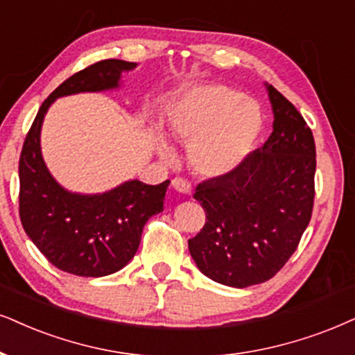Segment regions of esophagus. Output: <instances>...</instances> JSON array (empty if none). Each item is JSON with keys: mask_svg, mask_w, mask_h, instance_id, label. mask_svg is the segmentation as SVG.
I'll list each match as a JSON object with an SVG mask.
<instances>
[{"mask_svg": "<svg viewBox=\"0 0 355 355\" xmlns=\"http://www.w3.org/2000/svg\"><path fill=\"white\" fill-rule=\"evenodd\" d=\"M172 188L175 191L182 193V195H187V196L191 195V185L188 182L182 180V178H175V180H172Z\"/></svg>", "mask_w": 355, "mask_h": 355, "instance_id": "34e87169", "label": "esophagus"}]
</instances>
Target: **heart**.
I'll return each mask as SVG.
<instances>
[{
	"instance_id": "obj_1",
	"label": "heart",
	"mask_w": 355,
	"mask_h": 355,
	"mask_svg": "<svg viewBox=\"0 0 355 355\" xmlns=\"http://www.w3.org/2000/svg\"><path fill=\"white\" fill-rule=\"evenodd\" d=\"M173 137L188 142V164L208 178L230 175L252 154L263 128L259 103L221 83H200L183 89L167 111ZM157 152L168 159L170 149L157 139Z\"/></svg>"
}]
</instances>
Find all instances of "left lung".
<instances>
[{
	"mask_svg": "<svg viewBox=\"0 0 355 355\" xmlns=\"http://www.w3.org/2000/svg\"><path fill=\"white\" fill-rule=\"evenodd\" d=\"M272 134L230 175L196 187L206 224L188 241L201 273L245 288L267 282L291 257L308 227L315 198L316 149L297 107L266 83Z\"/></svg>",
	"mask_w": 355,
	"mask_h": 355,
	"instance_id": "obj_1",
	"label": "left lung"
}]
</instances>
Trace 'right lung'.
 <instances>
[{"mask_svg": "<svg viewBox=\"0 0 355 355\" xmlns=\"http://www.w3.org/2000/svg\"><path fill=\"white\" fill-rule=\"evenodd\" d=\"M136 62L101 60L71 75L40 106L22 146L19 160V214L26 234L52 266L71 275L105 277L131 262L144 224L164 211L170 180L146 185L125 180L103 193H78L62 187L47 168L40 131L58 98L114 92Z\"/></svg>", "mask_w": 355, "mask_h": 355, "instance_id": "obj_1", "label": "right lung"}]
</instances>
